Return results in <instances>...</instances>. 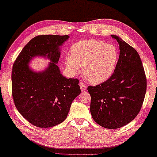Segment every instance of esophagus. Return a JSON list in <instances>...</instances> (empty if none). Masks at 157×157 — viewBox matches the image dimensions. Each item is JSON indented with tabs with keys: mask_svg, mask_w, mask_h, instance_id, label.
Segmentation results:
<instances>
[{
	"mask_svg": "<svg viewBox=\"0 0 157 157\" xmlns=\"http://www.w3.org/2000/svg\"><path fill=\"white\" fill-rule=\"evenodd\" d=\"M79 86H80V89L82 92H84V91L86 90L87 88L86 85H85L84 83H82V82H80V83H79Z\"/></svg>",
	"mask_w": 157,
	"mask_h": 157,
	"instance_id": "obj_1",
	"label": "esophagus"
}]
</instances>
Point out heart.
Wrapping results in <instances>:
<instances>
[{"label":"heart","instance_id":"1","mask_svg":"<svg viewBox=\"0 0 157 157\" xmlns=\"http://www.w3.org/2000/svg\"><path fill=\"white\" fill-rule=\"evenodd\" d=\"M118 61V51L112 44L96 40L78 42L71 49V55L65 58L67 71L72 75L82 73L93 84H101L109 79Z\"/></svg>","mask_w":157,"mask_h":157}]
</instances>
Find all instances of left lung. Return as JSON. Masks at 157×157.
<instances>
[{"mask_svg": "<svg viewBox=\"0 0 157 157\" xmlns=\"http://www.w3.org/2000/svg\"><path fill=\"white\" fill-rule=\"evenodd\" d=\"M119 47V56L110 78L88 86L90 113L97 124L116 129L129 124L138 115L146 91V78L140 56L119 36L111 35Z\"/></svg>", "mask_w": 157, "mask_h": 157, "instance_id": "8db88e82", "label": "left lung"}]
</instances>
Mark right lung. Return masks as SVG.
Wrapping results in <instances>:
<instances>
[{
  "label": "right lung",
  "instance_id": "1",
  "mask_svg": "<svg viewBox=\"0 0 157 157\" xmlns=\"http://www.w3.org/2000/svg\"><path fill=\"white\" fill-rule=\"evenodd\" d=\"M69 36L42 35L28 42L14 62L11 82L14 104L23 117L39 128H51L67 117L72 101L81 93L78 79L62 75L58 63L61 47ZM37 56L50 59L36 71L29 66Z\"/></svg>",
  "mask_w": 157,
  "mask_h": 157
}]
</instances>
